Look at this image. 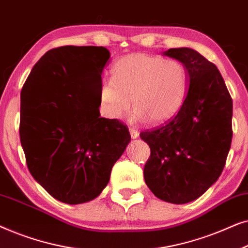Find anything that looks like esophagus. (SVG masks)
<instances>
[{
	"mask_svg": "<svg viewBox=\"0 0 248 248\" xmlns=\"http://www.w3.org/2000/svg\"><path fill=\"white\" fill-rule=\"evenodd\" d=\"M130 134H131L132 139L139 138V132L135 130V128H133V127H130Z\"/></svg>",
	"mask_w": 248,
	"mask_h": 248,
	"instance_id": "1",
	"label": "esophagus"
}]
</instances>
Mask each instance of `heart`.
Instances as JSON below:
<instances>
[{"instance_id": "heart-1", "label": "heart", "mask_w": 248, "mask_h": 248, "mask_svg": "<svg viewBox=\"0 0 248 248\" xmlns=\"http://www.w3.org/2000/svg\"><path fill=\"white\" fill-rule=\"evenodd\" d=\"M187 87V67L181 61L130 54L111 67V80L103 81L100 103L107 117L118 120L130 109L131 99L135 118L161 124L181 109Z\"/></svg>"}]
</instances>
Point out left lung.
Segmentation results:
<instances>
[{
    "mask_svg": "<svg viewBox=\"0 0 248 248\" xmlns=\"http://www.w3.org/2000/svg\"><path fill=\"white\" fill-rule=\"evenodd\" d=\"M165 55L187 67L188 91L171 120L141 132L151 151L144 181L158 199L184 204L221 175L232 139V99L217 66L196 50L170 48Z\"/></svg>",
    "mask_w": 248,
    "mask_h": 248,
    "instance_id": "1",
    "label": "left lung"
}]
</instances>
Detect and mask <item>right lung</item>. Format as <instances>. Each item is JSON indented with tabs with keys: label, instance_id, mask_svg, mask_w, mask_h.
<instances>
[{
	"label": "right lung",
	"instance_id": "right-lung-1",
	"mask_svg": "<svg viewBox=\"0 0 248 248\" xmlns=\"http://www.w3.org/2000/svg\"><path fill=\"white\" fill-rule=\"evenodd\" d=\"M109 52L97 46L48 50L21 90L20 141L32 177L67 204L96 199L131 140L118 120L99 117L101 73Z\"/></svg>",
	"mask_w": 248,
	"mask_h": 248
}]
</instances>
